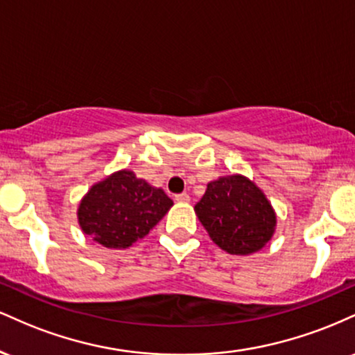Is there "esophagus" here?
Returning <instances> with one entry per match:
<instances>
[{"instance_id":"1","label":"esophagus","mask_w":355,"mask_h":355,"mask_svg":"<svg viewBox=\"0 0 355 355\" xmlns=\"http://www.w3.org/2000/svg\"><path fill=\"white\" fill-rule=\"evenodd\" d=\"M175 200L180 202V203H187V202H190V195L189 193H178V195H175Z\"/></svg>"}]
</instances>
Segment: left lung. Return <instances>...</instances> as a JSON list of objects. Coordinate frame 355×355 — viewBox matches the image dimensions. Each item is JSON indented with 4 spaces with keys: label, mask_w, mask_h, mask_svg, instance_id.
Listing matches in <instances>:
<instances>
[{
    "label": "left lung",
    "mask_w": 355,
    "mask_h": 355,
    "mask_svg": "<svg viewBox=\"0 0 355 355\" xmlns=\"http://www.w3.org/2000/svg\"><path fill=\"white\" fill-rule=\"evenodd\" d=\"M193 210L214 243L227 254H255L275 234L274 207L255 182L243 175H225L210 182Z\"/></svg>",
    "instance_id": "obj_1"
}]
</instances>
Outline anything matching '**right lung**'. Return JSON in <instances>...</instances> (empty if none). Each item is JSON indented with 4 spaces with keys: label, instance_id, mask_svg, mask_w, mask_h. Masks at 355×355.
I'll list each match as a JSON object with an SVG mask.
<instances>
[{
    "label": "right lung",
    "instance_id": "add662e5",
    "mask_svg": "<svg viewBox=\"0 0 355 355\" xmlns=\"http://www.w3.org/2000/svg\"><path fill=\"white\" fill-rule=\"evenodd\" d=\"M172 205L164 190L123 168L93 183L81 198L76 217L81 232L96 243L128 248L144 239Z\"/></svg>",
    "mask_w": 355,
    "mask_h": 355
}]
</instances>
